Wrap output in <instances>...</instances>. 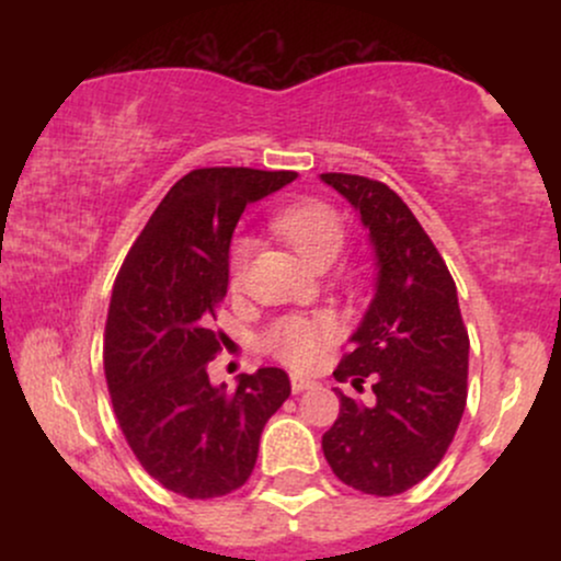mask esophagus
<instances>
[{"instance_id": "esophagus-1", "label": "esophagus", "mask_w": 561, "mask_h": 561, "mask_svg": "<svg viewBox=\"0 0 561 561\" xmlns=\"http://www.w3.org/2000/svg\"><path fill=\"white\" fill-rule=\"evenodd\" d=\"M289 385H293V392L317 388V382H313L311 377H302V375H289Z\"/></svg>"}]
</instances>
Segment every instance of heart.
I'll return each mask as SVG.
<instances>
[{"mask_svg":"<svg viewBox=\"0 0 561 561\" xmlns=\"http://www.w3.org/2000/svg\"><path fill=\"white\" fill-rule=\"evenodd\" d=\"M272 229L282 240H287L298 250L300 259L311 266L319 263H332L345 244V224L334 208L319 199H300V203L287 205L272 218ZM250 255V242H234L229 255L231 279L240 282L244 263ZM337 321L330 313H313V317H285L272 330L263 334L261 345L272 356L289 366L308 369L321 358V353L337 340Z\"/></svg>","mask_w":561,"mask_h":561,"instance_id":"heart-1","label":"heart"}]
</instances>
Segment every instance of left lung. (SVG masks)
<instances>
[{"label": "left lung", "mask_w": 561, "mask_h": 561, "mask_svg": "<svg viewBox=\"0 0 561 561\" xmlns=\"http://www.w3.org/2000/svg\"><path fill=\"white\" fill-rule=\"evenodd\" d=\"M321 182L356 208L377 259L375 298L334 369L356 390L369 377L375 398L334 388L340 414L321 448L345 485L396 495L427 478L454 440L467 405V327L446 261L388 184L353 173Z\"/></svg>", "instance_id": "8db88e82"}]
</instances>
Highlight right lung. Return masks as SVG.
<instances>
[{"instance_id":"1","label":"right lung","mask_w":561,"mask_h":561,"mask_svg":"<svg viewBox=\"0 0 561 561\" xmlns=\"http://www.w3.org/2000/svg\"><path fill=\"white\" fill-rule=\"evenodd\" d=\"M295 171L197 169L171 186L128 250L105 324L115 420L150 478L186 499H218L248 482L266 422L289 398L276 366L214 385L221 351L210 330L229 285V244L244 205Z\"/></svg>"}]
</instances>
